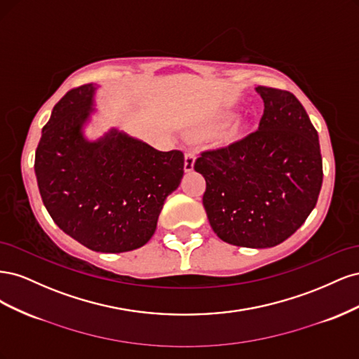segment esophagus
Listing matches in <instances>:
<instances>
[{
  "mask_svg": "<svg viewBox=\"0 0 359 359\" xmlns=\"http://www.w3.org/2000/svg\"><path fill=\"white\" fill-rule=\"evenodd\" d=\"M194 154L193 153H186V156H184V170L186 172H191L193 168H194Z\"/></svg>",
  "mask_w": 359,
  "mask_h": 359,
  "instance_id": "obj_1",
  "label": "esophagus"
}]
</instances>
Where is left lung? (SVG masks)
<instances>
[{"instance_id": "left-lung-1", "label": "left lung", "mask_w": 359, "mask_h": 359, "mask_svg": "<svg viewBox=\"0 0 359 359\" xmlns=\"http://www.w3.org/2000/svg\"><path fill=\"white\" fill-rule=\"evenodd\" d=\"M259 128L244 139L203 151L194 170L206 181L203 208L217 236L250 248L274 247L295 233L322 187L319 136L295 95L257 86Z\"/></svg>"}]
</instances>
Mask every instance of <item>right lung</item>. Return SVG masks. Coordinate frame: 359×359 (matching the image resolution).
Segmentation results:
<instances>
[{
  "instance_id": "right-lung-1",
  "label": "right lung",
  "mask_w": 359,
  "mask_h": 359,
  "mask_svg": "<svg viewBox=\"0 0 359 359\" xmlns=\"http://www.w3.org/2000/svg\"><path fill=\"white\" fill-rule=\"evenodd\" d=\"M95 86L70 90L41 130L34 170L40 196L62 232L94 252L123 253L154 235L158 215L184 175V154L154 149L112 128L83 136Z\"/></svg>"
}]
</instances>
